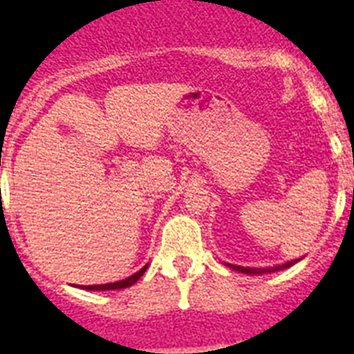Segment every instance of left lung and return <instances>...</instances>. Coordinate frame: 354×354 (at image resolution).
<instances>
[{
  "label": "left lung",
  "mask_w": 354,
  "mask_h": 354,
  "mask_svg": "<svg viewBox=\"0 0 354 354\" xmlns=\"http://www.w3.org/2000/svg\"><path fill=\"white\" fill-rule=\"evenodd\" d=\"M298 261H289V262H286V264L273 266V268H243V266H236V264H227V266L230 268V270L241 271V273H245V274H266V273H273V271L287 270V268H290V266L296 264Z\"/></svg>",
  "instance_id": "1"
}]
</instances>
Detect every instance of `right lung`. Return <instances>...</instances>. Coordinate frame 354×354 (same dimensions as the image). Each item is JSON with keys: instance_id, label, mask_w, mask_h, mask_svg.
<instances>
[{"instance_id": "1", "label": "right lung", "mask_w": 354, "mask_h": 354, "mask_svg": "<svg viewBox=\"0 0 354 354\" xmlns=\"http://www.w3.org/2000/svg\"><path fill=\"white\" fill-rule=\"evenodd\" d=\"M147 268H149V264L143 266V268L138 271V273L131 274V277H127L126 280H120V282L104 283V286H83V287H81V289H86V290H115V289H126V287H131V286H134V283L138 282L140 278L143 277V273H145V271H147Z\"/></svg>"}]
</instances>
